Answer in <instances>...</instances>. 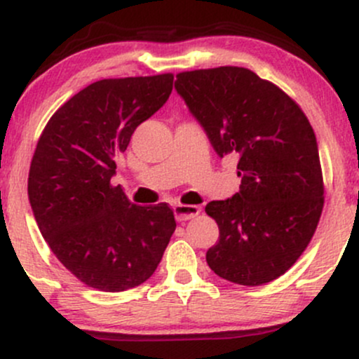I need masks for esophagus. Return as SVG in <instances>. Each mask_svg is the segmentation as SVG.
<instances>
[{
	"mask_svg": "<svg viewBox=\"0 0 359 359\" xmlns=\"http://www.w3.org/2000/svg\"><path fill=\"white\" fill-rule=\"evenodd\" d=\"M201 212L199 205H191V204H175L174 205V214L177 221H189L192 217H196Z\"/></svg>",
	"mask_w": 359,
	"mask_h": 359,
	"instance_id": "esophagus-1",
	"label": "esophagus"
}]
</instances>
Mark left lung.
<instances>
[{
  "mask_svg": "<svg viewBox=\"0 0 359 359\" xmlns=\"http://www.w3.org/2000/svg\"><path fill=\"white\" fill-rule=\"evenodd\" d=\"M175 90L217 155L238 158L240 191L211 201L219 240L205 253L214 273L257 287L278 278L307 248L324 205L319 147L290 97L250 69L182 72Z\"/></svg>",
  "mask_w": 359,
  "mask_h": 359,
  "instance_id": "obj_1",
  "label": "left lung"
}]
</instances>
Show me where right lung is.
Listing matches in <instances>:
<instances>
[{
  "label": "right lung",
  "mask_w": 359,
  "mask_h": 359,
  "mask_svg": "<svg viewBox=\"0 0 359 359\" xmlns=\"http://www.w3.org/2000/svg\"><path fill=\"white\" fill-rule=\"evenodd\" d=\"M172 84V74L93 82L55 111L36 143L28 175L36 224L62 265L97 290L147 282L175 231L167 204H131L111 185L116 156Z\"/></svg>",
  "instance_id": "right-lung-1"
}]
</instances>
